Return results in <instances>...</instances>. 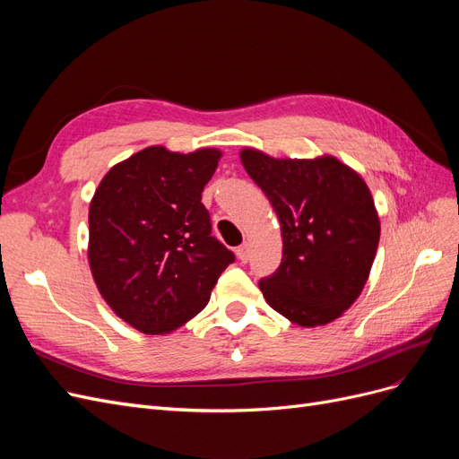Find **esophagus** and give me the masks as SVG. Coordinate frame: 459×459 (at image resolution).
Returning a JSON list of instances; mask_svg holds the SVG:
<instances>
[{
	"label": "esophagus",
	"mask_w": 459,
	"mask_h": 459,
	"mask_svg": "<svg viewBox=\"0 0 459 459\" xmlns=\"http://www.w3.org/2000/svg\"><path fill=\"white\" fill-rule=\"evenodd\" d=\"M248 256H251V251H248V245H247V243H243L241 247H238V258H239L241 262H247Z\"/></svg>",
	"instance_id": "1"
}]
</instances>
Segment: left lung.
<instances>
[{
  "instance_id": "1",
  "label": "left lung",
  "mask_w": 459,
  "mask_h": 459,
  "mask_svg": "<svg viewBox=\"0 0 459 459\" xmlns=\"http://www.w3.org/2000/svg\"><path fill=\"white\" fill-rule=\"evenodd\" d=\"M241 162L281 224L283 258L258 283L264 299L297 325L333 322L362 293L377 253L381 226L366 182L335 157L243 149Z\"/></svg>"
}]
</instances>
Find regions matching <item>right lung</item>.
I'll use <instances>...</instances> for the list:
<instances>
[{
  "label": "right lung",
  "instance_id": "add662e5",
  "mask_svg": "<svg viewBox=\"0 0 459 459\" xmlns=\"http://www.w3.org/2000/svg\"><path fill=\"white\" fill-rule=\"evenodd\" d=\"M221 152L147 147L107 172L90 204V268L101 297L147 335L197 316L235 255L212 235L201 193Z\"/></svg>",
  "mask_w": 459,
  "mask_h": 459
}]
</instances>
